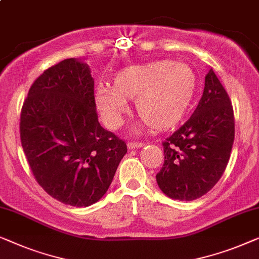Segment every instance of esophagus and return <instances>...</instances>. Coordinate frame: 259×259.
Wrapping results in <instances>:
<instances>
[{
    "mask_svg": "<svg viewBox=\"0 0 259 259\" xmlns=\"http://www.w3.org/2000/svg\"><path fill=\"white\" fill-rule=\"evenodd\" d=\"M144 143H142V142H129L128 143V148L129 149H138L141 147H143Z\"/></svg>",
    "mask_w": 259,
    "mask_h": 259,
    "instance_id": "esophagus-1",
    "label": "esophagus"
}]
</instances>
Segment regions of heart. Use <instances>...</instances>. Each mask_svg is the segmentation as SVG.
Returning a JSON list of instances; mask_svg holds the SVG:
<instances>
[{
    "instance_id": "obj_1",
    "label": "heart",
    "mask_w": 259,
    "mask_h": 259,
    "mask_svg": "<svg viewBox=\"0 0 259 259\" xmlns=\"http://www.w3.org/2000/svg\"><path fill=\"white\" fill-rule=\"evenodd\" d=\"M115 87L100 83L95 102L110 128H118L129 110V98L136 97V109L144 124L166 129L188 108L196 88V75L184 62L158 61L133 65L115 76Z\"/></svg>"
}]
</instances>
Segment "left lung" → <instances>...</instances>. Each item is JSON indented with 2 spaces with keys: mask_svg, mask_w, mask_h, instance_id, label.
Masks as SVG:
<instances>
[{
  "mask_svg": "<svg viewBox=\"0 0 259 259\" xmlns=\"http://www.w3.org/2000/svg\"><path fill=\"white\" fill-rule=\"evenodd\" d=\"M234 138L231 101L211 68L194 114L163 142L164 164L156 175L159 189L178 201L202 197L223 175Z\"/></svg>",
  "mask_w": 259,
  "mask_h": 259,
  "instance_id": "8db88e82",
  "label": "left lung"
}]
</instances>
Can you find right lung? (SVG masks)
Listing matches in <instances>:
<instances>
[{
  "mask_svg": "<svg viewBox=\"0 0 259 259\" xmlns=\"http://www.w3.org/2000/svg\"><path fill=\"white\" fill-rule=\"evenodd\" d=\"M21 143L47 194L72 206L103 197L126 144L98 122L89 65L67 58L32 83L20 118Z\"/></svg>",
  "mask_w": 259,
  "mask_h": 259,
  "instance_id": "add662e5",
  "label": "right lung"
}]
</instances>
